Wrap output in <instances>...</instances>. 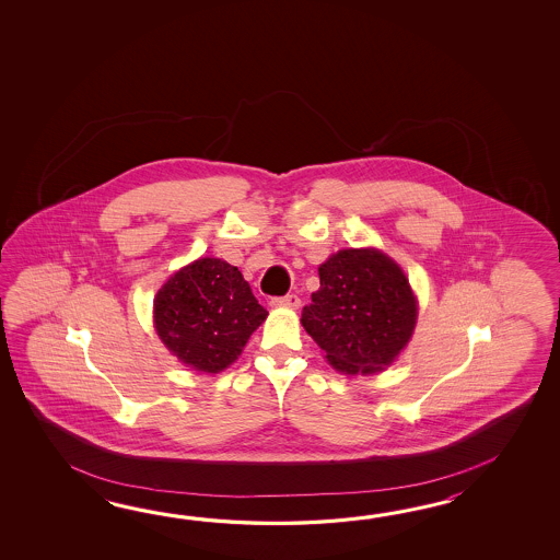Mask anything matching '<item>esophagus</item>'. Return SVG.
Instances as JSON below:
<instances>
[{"instance_id":"obj_1","label":"esophagus","mask_w":560,"mask_h":560,"mask_svg":"<svg viewBox=\"0 0 560 560\" xmlns=\"http://www.w3.org/2000/svg\"><path fill=\"white\" fill-rule=\"evenodd\" d=\"M272 306H285V308H300V298L296 294H285V296H276L270 300Z\"/></svg>"}]
</instances>
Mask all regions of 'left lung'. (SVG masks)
Returning a JSON list of instances; mask_svg holds the SVG:
<instances>
[{
  "label": "left lung",
  "mask_w": 560,
  "mask_h": 560,
  "mask_svg": "<svg viewBox=\"0 0 560 560\" xmlns=\"http://www.w3.org/2000/svg\"><path fill=\"white\" fill-rule=\"evenodd\" d=\"M318 275L302 326L328 362L346 374L393 364L417 324V300L398 264L378 250H340Z\"/></svg>",
  "instance_id": "left-lung-1"
}]
</instances>
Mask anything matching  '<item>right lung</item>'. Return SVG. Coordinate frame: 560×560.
Wrapping results in <instances>:
<instances>
[{
    "instance_id": "add662e5",
    "label": "right lung",
    "mask_w": 560,
    "mask_h": 560,
    "mask_svg": "<svg viewBox=\"0 0 560 560\" xmlns=\"http://www.w3.org/2000/svg\"><path fill=\"white\" fill-rule=\"evenodd\" d=\"M266 316L238 268L218 258L182 268L154 300L158 336L198 372L230 366Z\"/></svg>"
}]
</instances>
